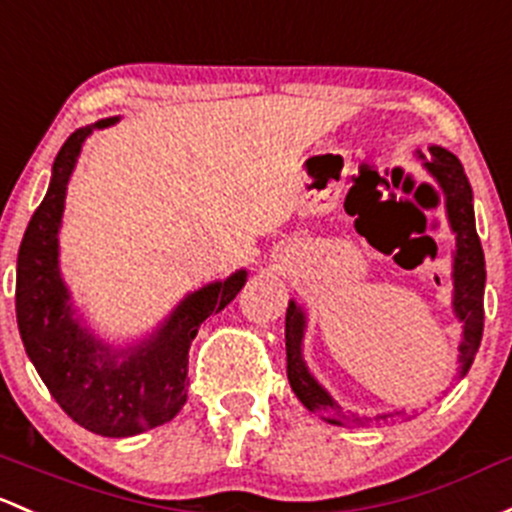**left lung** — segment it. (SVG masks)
<instances>
[{"mask_svg":"<svg viewBox=\"0 0 512 512\" xmlns=\"http://www.w3.org/2000/svg\"><path fill=\"white\" fill-rule=\"evenodd\" d=\"M424 159L422 152H417ZM424 169L437 179L446 196V215L449 225L456 235L454 252V311L464 324V338L459 346L461 378L469 373L473 355L478 353L483 336V287H486V260H483V247L476 233V218H473V193L471 184L464 174L461 161L444 147H429V161H424ZM306 316L297 306V301H289L287 326H284V338H287V378L292 385L294 395L299 397L301 405L309 412L319 414L321 419L331 424H355L360 427L363 419L343 414L331 395L316 383L314 375L306 368L301 358V338H304ZM400 414V412H397ZM392 414H383V419Z\"/></svg>","mask_w":512,"mask_h":512,"instance_id":"left-lung-1","label":"left lung"}]
</instances>
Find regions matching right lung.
Listing matches in <instances>:
<instances>
[{"label":"right lung","mask_w":512,"mask_h":512,"mask_svg":"<svg viewBox=\"0 0 512 512\" xmlns=\"http://www.w3.org/2000/svg\"><path fill=\"white\" fill-rule=\"evenodd\" d=\"M117 120L75 129L56 154L51 184L16 257V324L26 355L63 412L88 432L122 439L169 422L186 405L191 341L208 316L238 297L247 272L188 294L152 336L122 351L80 326L58 270V228L80 147L95 127Z\"/></svg>","instance_id":"add662e5"}]
</instances>
